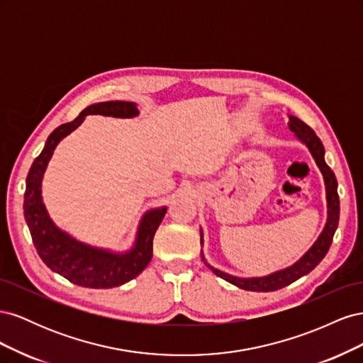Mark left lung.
<instances>
[{"label":"left lung","instance_id":"8db88e82","mask_svg":"<svg viewBox=\"0 0 363 363\" xmlns=\"http://www.w3.org/2000/svg\"><path fill=\"white\" fill-rule=\"evenodd\" d=\"M289 128H291V131H294L295 136L298 138L307 148H309L312 157L315 159L318 168H320L323 177H324L325 199H327V223H325L323 233L320 235V238L316 239V242L311 247V250L307 251L298 262L294 263L292 267H289L286 269L272 272V274H269V276H265V277L240 279V277L230 276V274L223 272V271H219V269L208 265L203 256V251H201V259L204 260L206 265L212 269L213 274H216L218 277L227 280L228 283L235 284V286H238L240 289L255 291V292L277 291V289L288 286V284H291L295 280H298L300 277L306 276V274H309L327 255L328 248H330V245H332L333 235L337 228L339 208H340L339 207V195H337V182L335 177V172L330 169V167H328L324 160L325 151H324L323 142L315 135V131L309 125H306L303 121L296 116L289 115ZM201 244H203V232H201Z\"/></svg>","mask_w":363,"mask_h":363}]
</instances>
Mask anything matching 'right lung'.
Instances as JSON below:
<instances>
[{
  "label": "right lung",
  "mask_w": 363,
  "mask_h": 363,
  "mask_svg": "<svg viewBox=\"0 0 363 363\" xmlns=\"http://www.w3.org/2000/svg\"><path fill=\"white\" fill-rule=\"evenodd\" d=\"M87 115L133 118L139 115V111L136 103H96L86 107L71 123L62 124L54 130L28 171L24 194V216L38 255L51 271L60 274L79 286L107 289L121 286L145 269L152 257V239L167 213V207L152 208L142 216L136 242L127 252H112L86 245L65 233L51 221L42 201L43 172L47 169L54 148L65 136L79 127Z\"/></svg>",
  "instance_id": "obj_1"
}]
</instances>
